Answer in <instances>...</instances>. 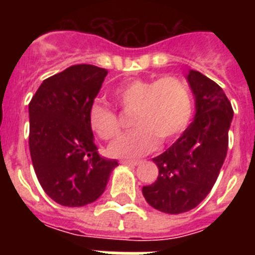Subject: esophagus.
<instances>
[{"label":"esophagus","instance_id":"obj_1","mask_svg":"<svg viewBox=\"0 0 255 255\" xmlns=\"http://www.w3.org/2000/svg\"><path fill=\"white\" fill-rule=\"evenodd\" d=\"M122 164H124V165H129V167H136V165H139L140 161H137V160H123Z\"/></svg>","mask_w":255,"mask_h":255}]
</instances>
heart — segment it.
Segmentation results:
<instances>
[{
  "mask_svg": "<svg viewBox=\"0 0 255 255\" xmlns=\"http://www.w3.org/2000/svg\"><path fill=\"white\" fill-rule=\"evenodd\" d=\"M114 95L120 106L135 110V129L115 140L108 153L118 159H135L153 151L160 141H169L180 135L192 116V96L185 82L173 77L160 79L136 78L119 85ZM90 127L104 140L120 133L118 115L111 107L95 102L88 110Z\"/></svg>",
  "mask_w": 255,
  "mask_h": 255,
  "instance_id": "b5f03b06",
  "label": "heart"
}]
</instances>
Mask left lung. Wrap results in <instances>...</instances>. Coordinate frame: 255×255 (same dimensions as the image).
<instances>
[{
  "label": "left lung",
  "mask_w": 255,
  "mask_h": 255,
  "mask_svg": "<svg viewBox=\"0 0 255 255\" xmlns=\"http://www.w3.org/2000/svg\"><path fill=\"white\" fill-rule=\"evenodd\" d=\"M186 81L194 96L193 122L167 151L153 159L159 176L143 186L152 208L169 214L193 209L209 194L228 152L233 108L220 86L196 70Z\"/></svg>",
  "instance_id": "obj_1"
}]
</instances>
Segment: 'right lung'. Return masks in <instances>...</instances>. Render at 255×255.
I'll return each instance as SVG.
<instances>
[{
  "mask_svg": "<svg viewBox=\"0 0 255 255\" xmlns=\"http://www.w3.org/2000/svg\"><path fill=\"white\" fill-rule=\"evenodd\" d=\"M107 70L71 66L42 82L29 104V147L46 194L63 206L96 201L119 164L98 153L88 110Z\"/></svg>",
  "mask_w": 255,
  "mask_h": 255,
  "instance_id": "1",
  "label": "right lung"
}]
</instances>
